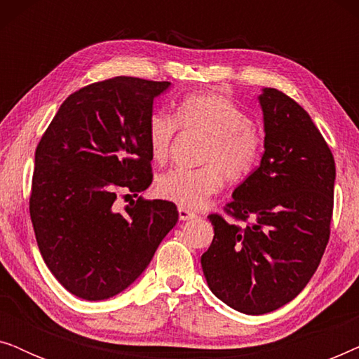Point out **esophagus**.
Segmentation results:
<instances>
[{"mask_svg": "<svg viewBox=\"0 0 359 359\" xmlns=\"http://www.w3.org/2000/svg\"><path fill=\"white\" fill-rule=\"evenodd\" d=\"M178 214H180V220H191V219L198 217V215H196L194 212H191V210L184 209V208H180Z\"/></svg>", "mask_w": 359, "mask_h": 359, "instance_id": "1", "label": "esophagus"}]
</instances>
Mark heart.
I'll list each match as a JSON object with an SVG mask.
<instances>
[{
    "instance_id": "heart-1",
    "label": "heart",
    "mask_w": 359,
    "mask_h": 359,
    "mask_svg": "<svg viewBox=\"0 0 359 359\" xmlns=\"http://www.w3.org/2000/svg\"><path fill=\"white\" fill-rule=\"evenodd\" d=\"M173 120L165 112H154L147 122V140L156 163L168 160L176 126L208 135L201 163L194 170L175 168L156 181V193L184 209H201L222 188L224 178L237 184L257 168L263 151L258 127L227 97L215 93H193L175 107Z\"/></svg>"
}]
</instances>
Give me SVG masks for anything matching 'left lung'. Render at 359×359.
Here are the masks:
<instances>
[{
  "label": "left lung",
  "instance_id": "8db88e82",
  "mask_svg": "<svg viewBox=\"0 0 359 359\" xmlns=\"http://www.w3.org/2000/svg\"><path fill=\"white\" fill-rule=\"evenodd\" d=\"M258 100L262 163L224 208L247 225L210 214L214 238L201 257L210 291L248 316L276 311L311 281L330 238L335 186L332 150L304 107L274 88Z\"/></svg>",
  "mask_w": 359,
  "mask_h": 359
}]
</instances>
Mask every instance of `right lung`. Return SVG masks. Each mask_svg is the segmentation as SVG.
<instances>
[{
    "instance_id": "add662e5",
    "label": "right lung",
    "mask_w": 359,
    "mask_h": 359,
    "mask_svg": "<svg viewBox=\"0 0 359 359\" xmlns=\"http://www.w3.org/2000/svg\"><path fill=\"white\" fill-rule=\"evenodd\" d=\"M170 81L116 76L67 97L36 149L29 212L41 255L57 281L102 301L144 273L178 222L170 201L140 199L122 211L121 190L151 183L147 122Z\"/></svg>"
}]
</instances>
